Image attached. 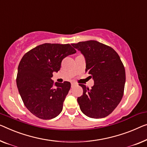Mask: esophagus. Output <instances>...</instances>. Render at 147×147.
Here are the masks:
<instances>
[{"label":"esophagus","mask_w":147,"mask_h":147,"mask_svg":"<svg viewBox=\"0 0 147 147\" xmlns=\"http://www.w3.org/2000/svg\"><path fill=\"white\" fill-rule=\"evenodd\" d=\"M76 84L75 82H72V83H71V87H72V88L74 87V86H75Z\"/></svg>","instance_id":"obj_1"}]
</instances>
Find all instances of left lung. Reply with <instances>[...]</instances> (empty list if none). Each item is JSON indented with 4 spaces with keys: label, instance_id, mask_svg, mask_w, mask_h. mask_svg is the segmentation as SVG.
I'll use <instances>...</instances> for the list:
<instances>
[{
    "label": "left lung",
    "instance_id": "8db88e82",
    "mask_svg": "<svg viewBox=\"0 0 147 147\" xmlns=\"http://www.w3.org/2000/svg\"><path fill=\"white\" fill-rule=\"evenodd\" d=\"M86 59V73L94 80L91 89L80 84L83 94L77 98L80 110L89 117H105L118 106L123 96L125 70L112 47L95 40L72 43Z\"/></svg>",
    "mask_w": 147,
    "mask_h": 147
}]
</instances>
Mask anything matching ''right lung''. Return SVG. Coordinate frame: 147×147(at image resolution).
Returning <instances> with one entry per match:
<instances>
[{
  "mask_svg": "<svg viewBox=\"0 0 147 147\" xmlns=\"http://www.w3.org/2000/svg\"><path fill=\"white\" fill-rule=\"evenodd\" d=\"M76 51L70 44L43 43L23 56L19 63L16 84L24 106L37 117L51 119L63 109L71 83L51 80L63 59Z\"/></svg>",
  "mask_w": 147,
  "mask_h": 147,
  "instance_id": "obj_1",
  "label": "right lung"
}]
</instances>
